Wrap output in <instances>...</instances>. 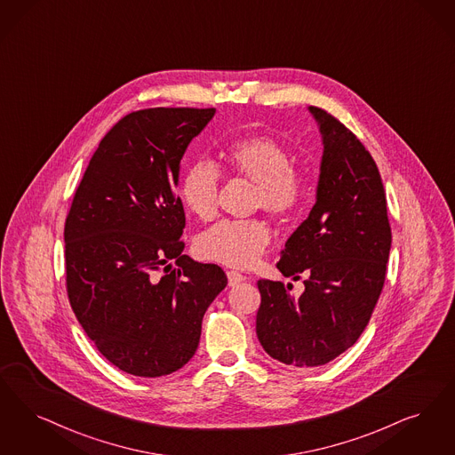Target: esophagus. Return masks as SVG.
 I'll return each mask as SVG.
<instances>
[{
  "mask_svg": "<svg viewBox=\"0 0 455 455\" xmlns=\"http://www.w3.org/2000/svg\"><path fill=\"white\" fill-rule=\"evenodd\" d=\"M227 275H228V283H230V286H236V284H240V283H243V281H247V279H249L247 275H243V274L238 273V271H228Z\"/></svg>",
  "mask_w": 455,
  "mask_h": 455,
  "instance_id": "obj_1",
  "label": "esophagus"
}]
</instances>
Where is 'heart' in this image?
<instances>
[{"instance_id":"1","label":"heart","mask_w":455,"mask_h":455,"mask_svg":"<svg viewBox=\"0 0 455 455\" xmlns=\"http://www.w3.org/2000/svg\"><path fill=\"white\" fill-rule=\"evenodd\" d=\"M223 159L238 176L257 184L255 208L274 217H290L305 200V186L294 171L290 150L267 135H252L228 144ZM219 167L195 163L182 176L180 196L196 219L212 220L219 210ZM271 230L264 220H221L196 238V252L206 260L251 267L266 252Z\"/></svg>"}]
</instances>
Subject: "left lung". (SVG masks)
Segmentation results:
<instances>
[{
	"instance_id": "1",
	"label": "left lung",
	"mask_w": 455,
	"mask_h": 455,
	"mask_svg": "<svg viewBox=\"0 0 455 455\" xmlns=\"http://www.w3.org/2000/svg\"><path fill=\"white\" fill-rule=\"evenodd\" d=\"M323 139L316 201L288 238L277 269L305 291L260 279L255 331L279 363L323 365L354 346L381 296L391 249L379 169L363 142L325 109L309 107Z\"/></svg>"
}]
</instances>
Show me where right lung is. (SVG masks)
I'll list each match as a JSON object with an SVG mask.
<instances>
[{"mask_svg": "<svg viewBox=\"0 0 455 455\" xmlns=\"http://www.w3.org/2000/svg\"><path fill=\"white\" fill-rule=\"evenodd\" d=\"M213 115L128 113L92 154L66 219L74 315L109 363L133 376L181 369L198 348L204 311L227 286L217 264L181 254L186 217L174 191L186 148Z\"/></svg>", "mask_w": 455, "mask_h": 455, "instance_id": "obj_1", "label": "right lung"}]
</instances>
